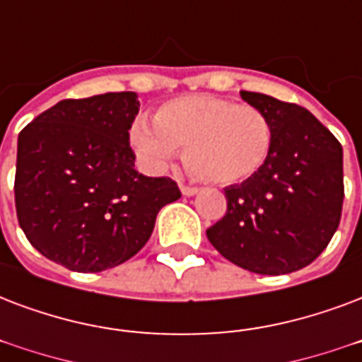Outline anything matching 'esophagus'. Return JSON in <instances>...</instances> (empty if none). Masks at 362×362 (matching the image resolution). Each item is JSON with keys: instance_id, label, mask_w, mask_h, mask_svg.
<instances>
[{"instance_id": "esophagus-1", "label": "esophagus", "mask_w": 362, "mask_h": 362, "mask_svg": "<svg viewBox=\"0 0 362 362\" xmlns=\"http://www.w3.org/2000/svg\"><path fill=\"white\" fill-rule=\"evenodd\" d=\"M180 192L184 193V195H187V197H192V195H195V193L199 192L195 186H187V184H180Z\"/></svg>"}]
</instances>
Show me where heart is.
<instances>
[{"mask_svg":"<svg viewBox=\"0 0 362 362\" xmlns=\"http://www.w3.org/2000/svg\"><path fill=\"white\" fill-rule=\"evenodd\" d=\"M131 144L150 169H167L186 150L189 169L211 184L248 180L267 163L273 127L255 106L231 98L192 95L157 107L153 121L138 117Z\"/></svg>","mask_w":362,"mask_h":362,"instance_id":"obj_1","label":"heart"}]
</instances>
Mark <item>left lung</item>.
<instances>
[{
  "label": "left lung",
  "instance_id": "8db88e82",
  "mask_svg": "<svg viewBox=\"0 0 362 362\" xmlns=\"http://www.w3.org/2000/svg\"><path fill=\"white\" fill-rule=\"evenodd\" d=\"M241 98L272 121V156L252 178L226 187V216L206 237L243 269L298 272L321 255L340 224L341 144L305 107L250 90Z\"/></svg>",
  "mask_w": 362,
  "mask_h": 362
}]
</instances>
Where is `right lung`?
Returning a JSON list of instances; mask_svg holds the SVG:
<instances>
[{
  "instance_id": "right-lung-1",
  "label": "right lung",
  "mask_w": 362,
  "mask_h": 362,
  "mask_svg": "<svg viewBox=\"0 0 362 362\" xmlns=\"http://www.w3.org/2000/svg\"><path fill=\"white\" fill-rule=\"evenodd\" d=\"M136 93L60 100L18 134L16 216L41 255L96 273L136 255L157 212L180 197L170 178L134 169L129 129Z\"/></svg>"
}]
</instances>
